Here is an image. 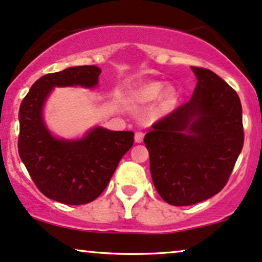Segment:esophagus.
Listing matches in <instances>:
<instances>
[{
	"mask_svg": "<svg viewBox=\"0 0 262 262\" xmlns=\"http://www.w3.org/2000/svg\"><path fill=\"white\" fill-rule=\"evenodd\" d=\"M143 137H144V134L141 131H137L136 134H135V142L136 143H141L143 141Z\"/></svg>",
	"mask_w": 262,
	"mask_h": 262,
	"instance_id": "obj_1",
	"label": "esophagus"
}]
</instances>
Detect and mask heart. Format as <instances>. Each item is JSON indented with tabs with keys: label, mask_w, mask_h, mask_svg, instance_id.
Returning <instances> with one entry per match:
<instances>
[{
	"label": "heart",
	"mask_w": 262,
	"mask_h": 262,
	"mask_svg": "<svg viewBox=\"0 0 262 262\" xmlns=\"http://www.w3.org/2000/svg\"><path fill=\"white\" fill-rule=\"evenodd\" d=\"M163 84L162 83H149V84L144 85V87L140 88L136 93L134 94V100L136 101H150L155 100L157 97H158L159 93L162 92ZM171 99H173V92L170 89H167V91L163 92L162 98H161V109L165 110L168 109V106L170 105Z\"/></svg>",
	"instance_id": "1"
}]
</instances>
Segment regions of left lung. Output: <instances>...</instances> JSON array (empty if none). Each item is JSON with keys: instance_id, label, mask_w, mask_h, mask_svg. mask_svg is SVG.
I'll use <instances>...</instances> for the list:
<instances>
[{"instance_id": "1", "label": "left lung", "mask_w": 262, "mask_h": 262, "mask_svg": "<svg viewBox=\"0 0 262 262\" xmlns=\"http://www.w3.org/2000/svg\"><path fill=\"white\" fill-rule=\"evenodd\" d=\"M198 78L189 101L158 120L144 136L153 184L173 206H190L223 189L244 144L236 92L210 70Z\"/></svg>"}]
</instances>
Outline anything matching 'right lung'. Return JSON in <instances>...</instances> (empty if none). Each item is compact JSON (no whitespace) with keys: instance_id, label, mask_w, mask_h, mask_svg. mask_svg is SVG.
<instances>
[{"instance_id":"right-lung-1","label":"right lung","mask_w":262,"mask_h":262,"mask_svg":"<svg viewBox=\"0 0 262 262\" xmlns=\"http://www.w3.org/2000/svg\"><path fill=\"white\" fill-rule=\"evenodd\" d=\"M101 70L75 66L39 78L19 107L18 152L36 187L64 205L95 200L112 179L122 156L134 144L132 131L97 127L82 138H57L46 127L42 109L55 87L94 88Z\"/></svg>"}]
</instances>
